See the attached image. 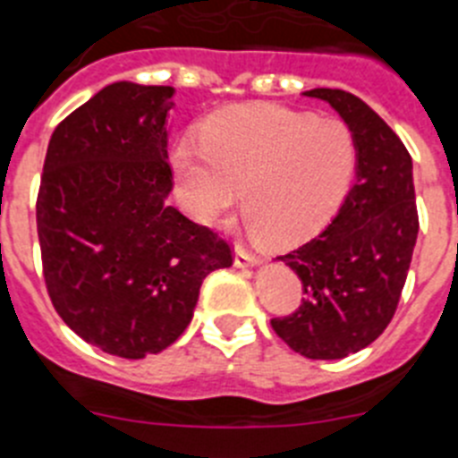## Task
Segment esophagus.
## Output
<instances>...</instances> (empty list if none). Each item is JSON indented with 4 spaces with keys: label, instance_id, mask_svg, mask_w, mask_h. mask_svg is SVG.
Segmentation results:
<instances>
[{
    "label": "esophagus",
    "instance_id": "34e87169",
    "mask_svg": "<svg viewBox=\"0 0 458 458\" xmlns=\"http://www.w3.org/2000/svg\"><path fill=\"white\" fill-rule=\"evenodd\" d=\"M262 259H259V255H255L253 250H249L246 246L237 244L234 246V265L239 267V269H246V267H258Z\"/></svg>",
    "mask_w": 458,
    "mask_h": 458
}]
</instances>
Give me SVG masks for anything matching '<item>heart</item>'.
<instances>
[{"instance_id": "1", "label": "heart", "mask_w": 458, "mask_h": 458, "mask_svg": "<svg viewBox=\"0 0 458 458\" xmlns=\"http://www.w3.org/2000/svg\"><path fill=\"white\" fill-rule=\"evenodd\" d=\"M358 143L342 118L278 105H237L208 121L203 141L182 139L173 171L184 205L205 224L242 199L249 228L271 244H294L328 224L347 199Z\"/></svg>"}]
</instances>
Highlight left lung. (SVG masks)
I'll return each instance as SVG.
<instances>
[{"label":"left lung","instance_id":"8db88e82","mask_svg":"<svg viewBox=\"0 0 458 458\" xmlns=\"http://www.w3.org/2000/svg\"><path fill=\"white\" fill-rule=\"evenodd\" d=\"M303 96L333 106L358 143L353 187L335 219L308 244L280 255L301 278L299 310L271 319L296 353L335 360L372 344L393 319L418 239L409 150L360 98L340 89Z\"/></svg>","mask_w":458,"mask_h":458}]
</instances>
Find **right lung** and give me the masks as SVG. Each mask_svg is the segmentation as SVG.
Masks as SVG:
<instances>
[{
  "label": "right lung",
  "instance_id": "obj_1",
  "mask_svg": "<svg viewBox=\"0 0 458 458\" xmlns=\"http://www.w3.org/2000/svg\"><path fill=\"white\" fill-rule=\"evenodd\" d=\"M173 86L116 81L59 123L40 178L43 276L52 306L105 353H159L189 327L205 276L233 250L166 203Z\"/></svg>",
  "mask_w": 458,
  "mask_h": 458
}]
</instances>
